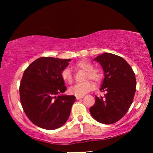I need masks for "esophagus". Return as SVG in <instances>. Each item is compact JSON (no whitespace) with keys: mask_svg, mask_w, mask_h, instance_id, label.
Here are the masks:
<instances>
[{"mask_svg":"<svg viewBox=\"0 0 153 153\" xmlns=\"http://www.w3.org/2000/svg\"><path fill=\"white\" fill-rule=\"evenodd\" d=\"M83 96H76V100H80L81 98H83Z\"/></svg>","mask_w":153,"mask_h":153,"instance_id":"obj_1","label":"esophagus"}]
</instances>
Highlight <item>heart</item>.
Returning <instances> with one entry per match:
<instances>
[{"mask_svg": "<svg viewBox=\"0 0 153 153\" xmlns=\"http://www.w3.org/2000/svg\"><path fill=\"white\" fill-rule=\"evenodd\" d=\"M75 67L78 69L85 71V79H90L95 81V83H99L102 79V73L98 69L93 68V65L85 60H81L75 64ZM61 78L65 83L71 84L73 82V76L71 70L69 68H65L61 72ZM95 87L93 83L90 81L85 82L77 83L69 88V93L76 96H83L92 91Z\"/></svg>", "mask_w": 153, "mask_h": 153, "instance_id": "1", "label": "heart"}]
</instances>
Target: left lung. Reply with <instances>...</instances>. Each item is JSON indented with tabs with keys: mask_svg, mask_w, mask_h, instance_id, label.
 Here are the masks:
<instances>
[{
	"mask_svg": "<svg viewBox=\"0 0 153 153\" xmlns=\"http://www.w3.org/2000/svg\"><path fill=\"white\" fill-rule=\"evenodd\" d=\"M94 60L104 70L100 91L105 94L104 97L95 96L90 113L97 122L113 124L120 120L131 105L137 87L135 74L126 60L115 54L104 53Z\"/></svg>",
	"mask_w": 153,
	"mask_h": 153,
	"instance_id": "obj_1",
	"label": "left lung"
}]
</instances>
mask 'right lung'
Instances as JSON below:
<instances>
[{"label": "right lung", "instance_id": "obj_1", "mask_svg": "<svg viewBox=\"0 0 153 153\" xmlns=\"http://www.w3.org/2000/svg\"><path fill=\"white\" fill-rule=\"evenodd\" d=\"M70 60L41 57L24 71L19 86L21 104L29 120L41 128H59L70 116L76 97L60 93L66 91L61 72Z\"/></svg>", "mask_w": 153, "mask_h": 153}]
</instances>
